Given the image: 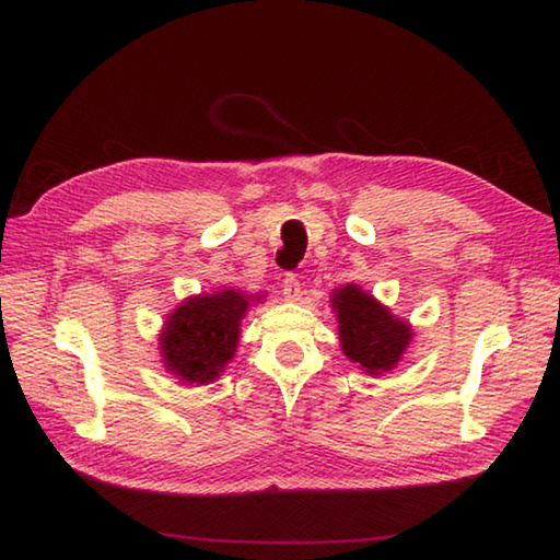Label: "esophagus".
I'll return each instance as SVG.
<instances>
[{"instance_id":"34e87169","label":"esophagus","mask_w":560,"mask_h":560,"mask_svg":"<svg viewBox=\"0 0 560 560\" xmlns=\"http://www.w3.org/2000/svg\"><path fill=\"white\" fill-rule=\"evenodd\" d=\"M281 291H283V299H287V301H299L301 299V283H299V279L293 277V273H289V277L283 279V283H281Z\"/></svg>"}]
</instances>
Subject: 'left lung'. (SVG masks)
Listing matches in <instances>:
<instances>
[{"label":"left lung","mask_w":560,"mask_h":560,"mask_svg":"<svg viewBox=\"0 0 560 560\" xmlns=\"http://www.w3.org/2000/svg\"><path fill=\"white\" fill-rule=\"evenodd\" d=\"M338 318L340 348L365 373L381 375L400 363L412 340V326L395 318L390 308L375 301L355 283H346L330 299Z\"/></svg>","instance_id":"obj_1"}]
</instances>
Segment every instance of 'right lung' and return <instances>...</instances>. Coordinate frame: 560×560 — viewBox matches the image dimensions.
<instances>
[{"mask_svg": "<svg viewBox=\"0 0 560 560\" xmlns=\"http://www.w3.org/2000/svg\"><path fill=\"white\" fill-rule=\"evenodd\" d=\"M259 299L240 289H220L179 303L160 334L167 371L177 375L183 385L217 381L234 358L246 308Z\"/></svg>", "mask_w": 560, "mask_h": 560, "instance_id": "obj_1", "label": "right lung"}]
</instances>
